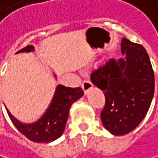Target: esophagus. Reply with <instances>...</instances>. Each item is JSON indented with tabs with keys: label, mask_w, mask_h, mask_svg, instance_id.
Masks as SVG:
<instances>
[{
	"label": "esophagus",
	"mask_w": 158,
	"mask_h": 158,
	"mask_svg": "<svg viewBox=\"0 0 158 158\" xmlns=\"http://www.w3.org/2000/svg\"><path fill=\"white\" fill-rule=\"evenodd\" d=\"M81 87H82V89H83L84 93L88 94V92L93 88V84H92L90 81H89V80H84V81L82 82Z\"/></svg>",
	"instance_id": "1"
}]
</instances>
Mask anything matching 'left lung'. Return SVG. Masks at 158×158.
Returning <instances> with one entry per match:
<instances>
[{"label": "left lung", "instance_id": "obj_1", "mask_svg": "<svg viewBox=\"0 0 158 158\" xmlns=\"http://www.w3.org/2000/svg\"><path fill=\"white\" fill-rule=\"evenodd\" d=\"M119 60L110 59L94 70L90 79L103 90L106 103L100 118L112 135L124 136L146 117L155 91V77L145 48L123 38Z\"/></svg>", "mask_w": 158, "mask_h": 158}]
</instances>
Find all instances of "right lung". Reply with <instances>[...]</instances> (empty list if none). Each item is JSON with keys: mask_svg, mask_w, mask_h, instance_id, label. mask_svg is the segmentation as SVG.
<instances>
[{"mask_svg": "<svg viewBox=\"0 0 158 158\" xmlns=\"http://www.w3.org/2000/svg\"><path fill=\"white\" fill-rule=\"evenodd\" d=\"M34 47L30 45L20 52H31ZM81 88H69L58 85L49 108L37 121L25 124L14 118L7 110L8 115L16 128L30 140L36 143H50L63 134L71 105L83 96Z\"/></svg>", "mask_w": 158, "mask_h": 158, "instance_id": "obj_1", "label": "right lung"}]
</instances>
